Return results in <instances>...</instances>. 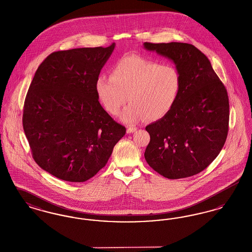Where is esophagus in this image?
<instances>
[{"label": "esophagus", "instance_id": "34e87169", "mask_svg": "<svg viewBox=\"0 0 252 252\" xmlns=\"http://www.w3.org/2000/svg\"><path fill=\"white\" fill-rule=\"evenodd\" d=\"M136 130H137V128L135 126H128L127 129H126V132L127 133H133V132H135Z\"/></svg>", "mask_w": 252, "mask_h": 252}]
</instances>
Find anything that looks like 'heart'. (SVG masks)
Wrapping results in <instances>:
<instances>
[{"mask_svg":"<svg viewBox=\"0 0 252 252\" xmlns=\"http://www.w3.org/2000/svg\"><path fill=\"white\" fill-rule=\"evenodd\" d=\"M182 89V74L173 64H161L140 55L118 60L111 75L100 73L96 78V94L108 113L115 115L126 103L122 119L134 123L146 117L163 118L175 107Z\"/></svg>","mask_w":252,"mask_h":252,"instance_id":"obj_1","label":"heart"}]
</instances>
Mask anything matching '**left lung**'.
<instances>
[{"mask_svg":"<svg viewBox=\"0 0 252 252\" xmlns=\"http://www.w3.org/2000/svg\"><path fill=\"white\" fill-rule=\"evenodd\" d=\"M144 45L173 60L182 74V89L175 107L145 127L150 135L145 160L170 180L192 177L215 160L227 140V90L210 60L192 44L144 42Z\"/></svg>","mask_w":252,"mask_h":252,"instance_id":"1","label":"left lung"}]
</instances>
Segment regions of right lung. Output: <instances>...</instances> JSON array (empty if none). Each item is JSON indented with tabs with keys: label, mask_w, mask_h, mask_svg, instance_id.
Instances as JSON below:
<instances>
[{
	"label": "right lung",
	"mask_w": 252,
	"mask_h": 252,
	"mask_svg": "<svg viewBox=\"0 0 252 252\" xmlns=\"http://www.w3.org/2000/svg\"><path fill=\"white\" fill-rule=\"evenodd\" d=\"M114 47L54 52L38 66L28 89L24 133L36 164L58 179H92L126 134L96 94V78Z\"/></svg>",
	"instance_id": "obj_1"
}]
</instances>
